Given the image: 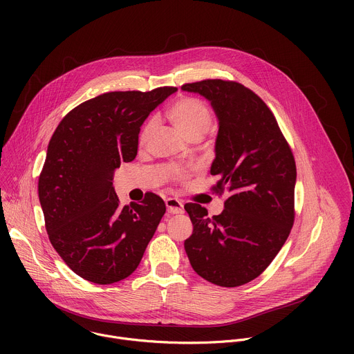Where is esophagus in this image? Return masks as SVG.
I'll return each instance as SVG.
<instances>
[{
    "mask_svg": "<svg viewBox=\"0 0 354 354\" xmlns=\"http://www.w3.org/2000/svg\"><path fill=\"white\" fill-rule=\"evenodd\" d=\"M165 205H167L168 213H171V214H182L185 212L183 203H182L180 200H178V198L169 197V198L165 200Z\"/></svg>",
    "mask_w": 354,
    "mask_h": 354,
    "instance_id": "obj_1",
    "label": "esophagus"
}]
</instances>
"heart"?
I'll list each match as a JSON object with an SVG mask.
<instances>
[{"mask_svg": "<svg viewBox=\"0 0 354 354\" xmlns=\"http://www.w3.org/2000/svg\"><path fill=\"white\" fill-rule=\"evenodd\" d=\"M168 118L172 122V124L179 130L182 136L186 138H190L193 136H201L203 137L210 126H212V112L210 109L201 102V100L190 96H185L178 99L176 102L171 105L168 109ZM156 127V120L149 119L144 124L141 133H140V142L144 144L149 134L153 133ZM187 169L183 168H175L174 176L176 179H183L187 175Z\"/></svg>", "mask_w": 354, "mask_h": 354, "instance_id": "obj_1", "label": "heart"}]
</instances>
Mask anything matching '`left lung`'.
Wrapping results in <instances>:
<instances>
[{
	"mask_svg": "<svg viewBox=\"0 0 354 354\" xmlns=\"http://www.w3.org/2000/svg\"><path fill=\"white\" fill-rule=\"evenodd\" d=\"M205 96L218 120L210 174L227 192L224 210L207 217L196 203L185 206L193 232L185 250L193 270L221 287L257 279L284 245L294 223L295 161L277 120L249 88L223 80L185 84Z\"/></svg>",
	"mask_w": 354,
	"mask_h": 354,
	"instance_id": "1",
	"label": "left lung"
}]
</instances>
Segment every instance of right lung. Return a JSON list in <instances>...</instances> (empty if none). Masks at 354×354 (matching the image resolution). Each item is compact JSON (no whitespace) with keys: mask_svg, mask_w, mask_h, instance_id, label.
I'll use <instances>...</instances> for the list:
<instances>
[{"mask_svg":"<svg viewBox=\"0 0 354 354\" xmlns=\"http://www.w3.org/2000/svg\"><path fill=\"white\" fill-rule=\"evenodd\" d=\"M176 91L92 97L66 115L48 142L39 176L46 231L66 265L88 281L129 277L165 214L164 200L154 193L122 207L113 175L136 158L144 120Z\"/></svg>","mask_w":354,"mask_h":354,"instance_id":"obj_1","label":"right lung"}]
</instances>
